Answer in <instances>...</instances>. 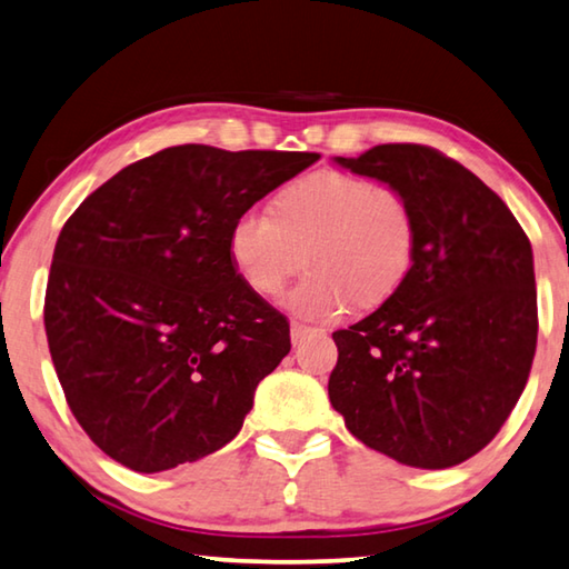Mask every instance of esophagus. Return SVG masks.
Listing matches in <instances>:
<instances>
[{"instance_id": "1", "label": "esophagus", "mask_w": 569, "mask_h": 569, "mask_svg": "<svg viewBox=\"0 0 569 569\" xmlns=\"http://www.w3.org/2000/svg\"><path fill=\"white\" fill-rule=\"evenodd\" d=\"M292 345L300 347L305 340H310V337L315 335H322L320 330H315V327H307V325H300V322H292Z\"/></svg>"}]
</instances>
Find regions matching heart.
<instances>
[{"label":"heart","mask_w":569,"mask_h":569,"mask_svg":"<svg viewBox=\"0 0 569 569\" xmlns=\"http://www.w3.org/2000/svg\"><path fill=\"white\" fill-rule=\"evenodd\" d=\"M227 249L239 279L267 300L282 295L305 259L310 272L287 307L330 322L355 300L377 305L400 290L415 262L417 222L400 189L322 169L287 187L272 212H239Z\"/></svg>","instance_id":"heart-1"}]
</instances>
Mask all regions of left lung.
Returning a JSON list of instances; mask_svg holds the SVG:
<instances>
[{
    "label": "left lung",
    "mask_w": 569,
    "mask_h": 569,
    "mask_svg": "<svg viewBox=\"0 0 569 569\" xmlns=\"http://www.w3.org/2000/svg\"><path fill=\"white\" fill-rule=\"evenodd\" d=\"M337 164L400 189L417 249L400 290L332 332L330 402L357 440L397 462L460 465L492 442L530 377V239L480 177L432 147L377 144Z\"/></svg>",
    "instance_id": "1"
}]
</instances>
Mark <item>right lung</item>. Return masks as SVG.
<instances>
[{"label":"right lung","instance_id":"right-lung-1","mask_svg":"<svg viewBox=\"0 0 569 569\" xmlns=\"http://www.w3.org/2000/svg\"><path fill=\"white\" fill-rule=\"evenodd\" d=\"M317 152L167 147L94 189L59 232L44 295L67 405L134 472L202 460L242 430L290 322L234 272V217Z\"/></svg>","mask_w":569,"mask_h":569}]
</instances>
